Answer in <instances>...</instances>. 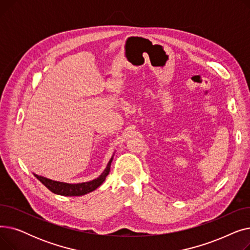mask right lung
<instances>
[{
	"instance_id": "add662e5",
	"label": "right lung",
	"mask_w": 250,
	"mask_h": 250,
	"mask_svg": "<svg viewBox=\"0 0 250 250\" xmlns=\"http://www.w3.org/2000/svg\"><path fill=\"white\" fill-rule=\"evenodd\" d=\"M112 160H113V155L110 158L109 162L107 163L106 168L104 169V171L97 178L91 181L82 182V183H67L62 181L52 180L42 175H37L35 173L33 174L51 192L60 194V195H64V196H80L95 190L102 185L103 181L105 180V178H106V176L110 171V165Z\"/></svg>"
}]
</instances>
